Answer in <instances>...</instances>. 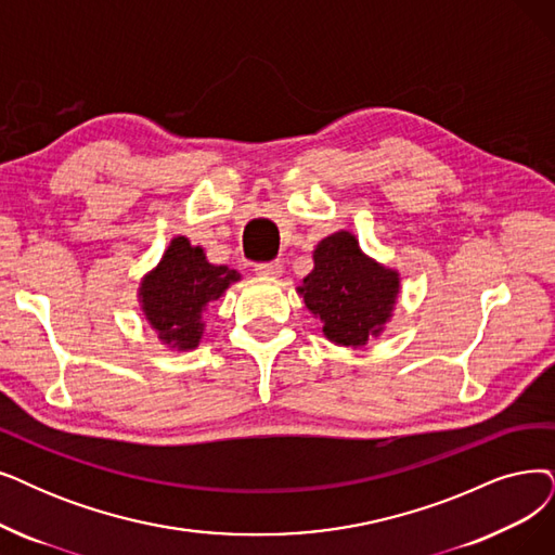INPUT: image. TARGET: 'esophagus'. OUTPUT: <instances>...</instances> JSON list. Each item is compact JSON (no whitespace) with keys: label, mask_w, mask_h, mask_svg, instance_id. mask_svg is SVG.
Masks as SVG:
<instances>
[{"label":"esophagus","mask_w":555,"mask_h":555,"mask_svg":"<svg viewBox=\"0 0 555 555\" xmlns=\"http://www.w3.org/2000/svg\"><path fill=\"white\" fill-rule=\"evenodd\" d=\"M255 271H257V275H261V278L275 280V278L282 275V263H280V261H263V263H257V266H255Z\"/></svg>","instance_id":"obj_1"}]
</instances>
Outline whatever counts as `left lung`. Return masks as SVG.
Returning <instances> with one entry per match:
<instances>
[{"label":"left lung","instance_id":"1","mask_svg":"<svg viewBox=\"0 0 555 555\" xmlns=\"http://www.w3.org/2000/svg\"><path fill=\"white\" fill-rule=\"evenodd\" d=\"M296 292L332 344L360 348L380 337L391 319L401 275L364 255L354 234L339 230L319 243L314 269Z\"/></svg>","mask_w":555,"mask_h":555}]
</instances>
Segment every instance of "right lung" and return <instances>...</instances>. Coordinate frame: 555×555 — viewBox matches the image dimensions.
I'll return each instance as SVG.
<instances>
[{
	"instance_id": "obj_1",
	"label": "right lung",
	"mask_w": 555,
	"mask_h": 555,
	"mask_svg": "<svg viewBox=\"0 0 555 555\" xmlns=\"http://www.w3.org/2000/svg\"><path fill=\"white\" fill-rule=\"evenodd\" d=\"M238 280V271L209 263L201 246H191L186 236H175L162 261L143 275L139 302L162 344L172 350H193L203 339L207 307Z\"/></svg>"
}]
</instances>
